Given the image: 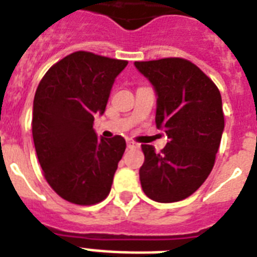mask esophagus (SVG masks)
<instances>
[{"label":"esophagus","mask_w":257,"mask_h":257,"mask_svg":"<svg viewBox=\"0 0 257 257\" xmlns=\"http://www.w3.org/2000/svg\"><path fill=\"white\" fill-rule=\"evenodd\" d=\"M126 147H128V148H139V147H140V145L136 144V143H135V141L128 140V141H126Z\"/></svg>","instance_id":"obj_1"}]
</instances>
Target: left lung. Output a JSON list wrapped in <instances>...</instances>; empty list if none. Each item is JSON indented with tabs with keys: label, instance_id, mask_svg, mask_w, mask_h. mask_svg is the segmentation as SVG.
<instances>
[{
	"label": "left lung",
	"instance_id": "left-lung-1",
	"mask_svg": "<svg viewBox=\"0 0 257 257\" xmlns=\"http://www.w3.org/2000/svg\"><path fill=\"white\" fill-rule=\"evenodd\" d=\"M156 92V126L169 141L161 153L141 145L140 183L149 199L173 203L201 187L215 164L224 131L221 94L192 62L163 58L135 62Z\"/></svg>",
	"mask_w": 257,
	"mask_h": 257
}]
</instances>
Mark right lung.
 Segmentation results:
<instances>
[{"instance_id":"obj_1","label":"right lung","mask_w":257,"mask_h":257,"mask_svg":"<svg viewBox=\"0 0 257 257\" xmlns=\"http://www.w3.org/2000/svg\"><path fill=\"white\" fill-rule=\"evenodd\" d=\"M128 62L76 52L54 64L34 94L32 132L46 181L78 205L109 195L124 155V137H97L96 114H104L114 80Z\"/></svg>"}]
</instances>
